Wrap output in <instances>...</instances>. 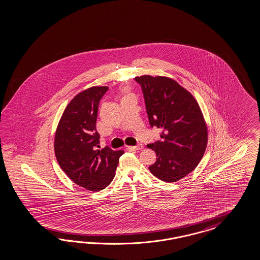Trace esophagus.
<instances>
[{
  "instance_id": "1",
  "label": "esophagus",
  "mask_w": 260,
  "mask_h": 260,
  "mask_svg": "<svg viewBox=\"0 0 260 260\" xmlns=\"http://www.w3.org/2000/svg\"><path fill=\"white\" fill-rule=\"evenodd\" d=\"M129 149H131V150H140L143 149V145H142V144H139V145H137V146H133V147H129Z\"/></svg>"
}]
</instances>
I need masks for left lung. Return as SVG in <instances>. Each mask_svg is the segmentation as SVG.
<instances>
[{"label": "left lung", "mask_w": 260, "mask_h": 260, "mask_svg": "<svg viewBox=\"0 0 260 260\" xmlns=\"http://www.w3.org/2000/svg\"><path fill=\"white\" fill-rule=\"evenodd\" d=\"M140 84L151 126L162 129L161 140L149 144L157 160L150 173L163 181L176 182L191 173L204 155L208 129L200 107L173 79L135 77Z\"/></svg>", "instance_id": "1"}]
</instances>
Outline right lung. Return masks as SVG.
<instances>
[{"instance_id": "1", "label": "right lung", "mask_w": 260, "mask_h": 260, "mask_svg": "<svg viewBox=\"0 0 260 260\" xmlns=\"http://www.w3.org/2000/svg\"><path fill=\"white\" fill-rule=\"evenodd\" d=\"M108 87H92L76 95L63 110L54 139L55 156L72 181L89 190H101L113 180L123 150L99 148L96 131L98 106Z\"/></svg>"}]
</instances>
